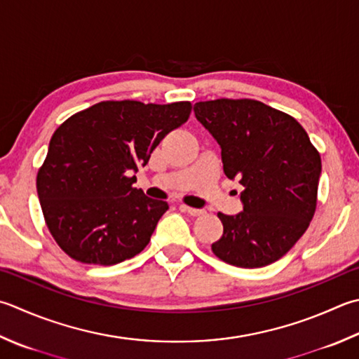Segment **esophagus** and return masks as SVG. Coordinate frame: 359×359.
Masks as SVG:
<instances>
[{
  "label": "esophagus",
  "instance_id": "1",
  "mask_svg": "<svg viewBox=\"0 0 359 359\" xmlns=\"http://www.w3.org/2000/svg\"><path fill=\"white\" fill-rule=\"evenodd\" d=\"M180 209L182 212H187L189 215H192V217H198V215L205 214L203 209H197V208H191V206H186V205H180Z\"/></svg>",
  "mask_w": 359,
  "mask_h": 359
}]
</instances>
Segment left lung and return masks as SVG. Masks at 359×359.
Returning <instances> with one entry per match:
<instances>
[{"instance_id":"1","label":"left lung","mask_w":359,"mask_h":359,"mask_svg":"<svg viewBox=\"0 0 359 359\" xmlns=\"http://www.w3.org/2000/svg\"><path fill=\"white\" fill-rule=\"evenodd\" d=\"M194 112L222 148L223 172L243 186L242 212L217 214L223 234L214 255L243 269L278 261L313 220L319 151L299 121L261 101H200Z\"/></svg>"}]
</instances>
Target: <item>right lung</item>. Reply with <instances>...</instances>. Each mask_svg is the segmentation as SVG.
Here are the masks:
<instances>
[{
	"label": "right lung",
	"mask_w": 359,
	"mask_h": 359,
	"mask_svg": "<svg viewBox=\"0 0 359 359\" xmlns=\"http://www.w3.org/2000/svg\"><path fill=\"white\" fill-rule=\"evenodd\" d=\"M191 109L189 101H101L54 131L37 194L46 226L70 258L112 266L148 245L168 205L133 187L131 175Z\"/></svg>",
	"instance_id": "obj_1"
}]
</instances>
